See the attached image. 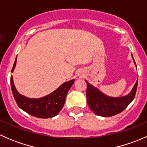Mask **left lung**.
Masks as SVG:
<instances>
[{"mask_svg":"<svg viewBox=\"0 0 147 147\" xmlns=\"http://www.w3.org/2000/svg\"><path fill=\"white\" fill-rule=\"evenodd\" d=\"M134 60V58H133ZM135 63V61H134ZM136 65V63H135ZM87 82V102L90 109L98 116L112 117L122 112L132 102L135 97L137 89L138 80L131 92L127 96L112 97L104 94L96 87Z\"/></svg>","mask_w":147,"mask_h":147,"instance_id":"1","label":"left lung"}]
</instances>
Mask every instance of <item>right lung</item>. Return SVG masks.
I'll list each match as a JSON object with an SVG mask.
<instances>
[{
    "label": "right lung",
    "mask_w": 147,
    "mask_h": 147,
    "mask_svg": "<svg viewBox=\"0 0 147 147\" xmlns=\"http://www.w3.org/2000/svg\"><path fill=\"white\" fill-rule=\"evenodd\" d=\"M16 65V59L12 69V72H13ZM74 81L75 80H72L63 83L57 90L45 97L34 99L28 98L20 94L15 87L13 76L10 77L12 92L19 107L32 116L42 119L53 117L60 112L64 106L67 94L73 84Z\"/></svg>",
    "instance_id": "obj_1"
}]
</instances>
